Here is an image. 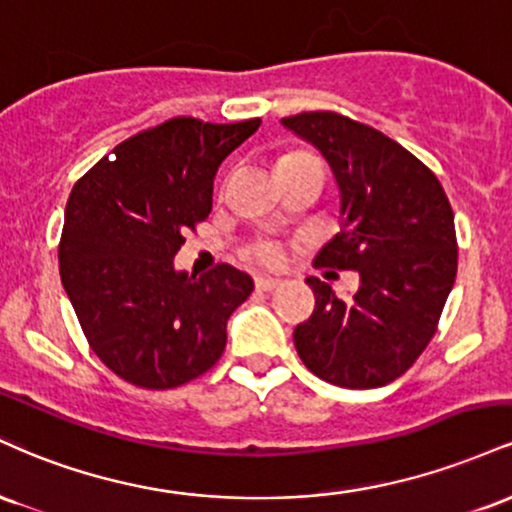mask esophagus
<instances>
[{
  "mask_svg": "<svg viewBox=\"0 0 512 512\" xmlns=\"http://www.w3.org/2000/svg\"><path fill=\"white\" fill-rule=\"evenodd\" d=\"M282 280L278 278H268V275H256V287L258 290L268 292V290H275V287H280Z\"/></svg>",
  "mask_w": 512,
  "mask_h": 512,
  "instance_id": "1",
  "label": "esophagus"
}]
</instances>
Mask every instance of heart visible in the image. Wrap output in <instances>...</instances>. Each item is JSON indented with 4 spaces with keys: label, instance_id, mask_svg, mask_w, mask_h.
Listing matches in <instances>:
<instances>
[{
    "label": "heart",
    "instance_id": "obj_1",
    "mask_svg": "<svg viewBox=\"0 0 512 512\" xmlns=\"http://www.w3.org/2000/svg\"><path fill=\"white\" fill-rule=\"evenodd\" d=\"M294 160H316V158L311 153H304V150H294V153L282 155L278 162H294ZM251 256L258 258L261 263H266V266H278L282 261V249L280 244L275 242H258L256 246H251Z\"/></svg>",
    "mask_w": 512,
    "mask_h": 512
}]
</instances>
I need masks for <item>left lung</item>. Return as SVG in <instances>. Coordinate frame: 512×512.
Wrapping results in <instances>:
<instances>
[{"label":"left lung","mask_w":512,"mask_h":512,"mask_svg":"<svg viewBox=\"0 0 512 512\" xmlns=\"http://www.w3.org/2000/svg\"><path fill=\"white\" fill-rule=\"evenodd\" d=\"M333 170L340 232L318 266L357 270L342 299L309 278L316 309L294 328L311 374L342 388H378L405 374L434 338L458 273L455 220L436 174L393 138L335 112L282 119Z\"/></svg>","instance_id":"obj_1"}]
</instances>
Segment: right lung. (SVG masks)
I'll use <instances>...</instances> for the list:
<instances>
[{
    "mask_svg": "<svg viewBox=\"0 0 512 512\" xmlns=\"http://www.w3.org/2000/svg\"><path fill=\"white\" fill-rule=\"evenodd\" d=\"M258 126L170 119L119 143L71 189L64 292L102 364L138 388H177L208 371L225 350L227 318L254 290L227 263L196 278L174 256L208 218L222 160Z\"/></svg>",
    "mask_w": 512,
    "mask_h": 512,
    "instance_id": "obj_1",
    "label": "right lung"
}]
</instances>
